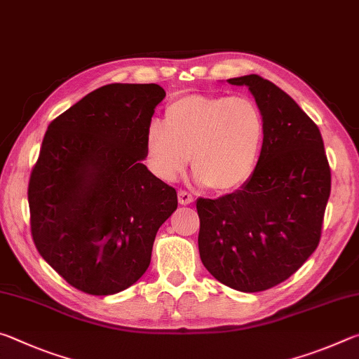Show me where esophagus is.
<instances>
[{
    "label": "esophagus",
    "mask_w": 359,
    "mask_h": 359,
    "mask_svg": "<svg viewBox=\"0 0 359 359\" xmlns=\"http://www.w3.org/2000/svg\"><path fill=\"white\" fill-rule=\"evenodd\" d=\"M179 204H182V205H188V204H191L194 199H193V196L190 193H187V191H179Z\"/></svg>",
    "instance_id": "1"
}]
</instances>
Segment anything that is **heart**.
<instances>
[{
  "label": "heart",
  "instance_id": "obj_1",
  "mask_svg": "<svg viewBox=\"0 0 359 359\" xmlns=\"http://www.w3.org/2000/svg\"><path fill=\"white\" fill-rule=\"evenodd\" d=\"M264 141L263 114L242 96L187 95L169 102L165 121L145 131V158L163 182H175L193 163L198 184L229 191L257 168Z\"/></svg>",
  "mask_w": 359,
  "mask_h": 359
}]
</instances>
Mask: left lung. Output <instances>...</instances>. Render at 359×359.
Instances as JSON below:
<instances>
[{"label": "left lung", "mask_w": 359, "mask_h": 359, "mask_svg": "<svg viewBox=\"0 0 359 359\" xmlns=\"http://www.w3.org/2000/svg\"><path fill=\"white\" fill-rule=\"evenodd\" d=\"M264 118L257 168L241 190L196 201L199 257L218 282L244 293L287 280L318 247L331 171L318 126L258 74L233 77Z\"/></svg>", "instance_id": "8db88e82"}]
</instances>
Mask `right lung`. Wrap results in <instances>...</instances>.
<instances>
[{"label":"right lung","mask_w":359,"mask_h":359,"mask_svg":"<svg viewBox=\"0 0 359 359\" xmlns=\"http://www.w3.org/2000/svg\"><path fill=\"white\" fill-rule=\"evenodd\" d=\"M166 92L109 83L48 125L28 187L36 248L83 293L123 291L147 271L177 193L145 160V131Z\"/></svg>","instance_id":"1"}]
</instances>
